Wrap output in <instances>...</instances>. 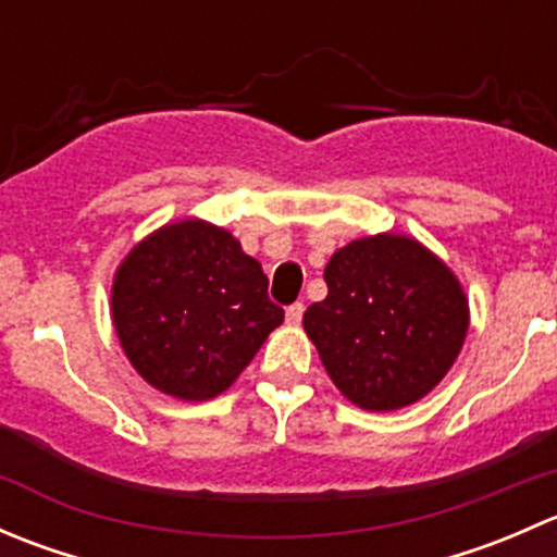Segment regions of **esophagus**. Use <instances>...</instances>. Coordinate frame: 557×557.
<instances>
[{"mask_svg":"<svg viewBox=\"0 0 557 557\" xmlns=\"http://www.w3.org/2000/svg\"><path fill=\"white\" fill-rule=\"evenodd\" d=\"M301 314H305V305H301V301H294V305L285 310V320L296 325V323H301Z\"/></svg>","mask_w":557,"mask_h":557,"instance_id":"obj_1","label":"esophagus"}]
</instances>
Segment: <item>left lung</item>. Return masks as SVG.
Instances as JSON below:
<instances>
[{"label": "left lung", "mask_w": 557, "mask_h": 557, "mask_svg": "<svg viewBox=\"0 0 557 557\" xmlns=\"http://www.w3.org/2000/svg\"><path fill=\"white\" fill-rule=\"evenodd\" d=\"M305 312L325 372L352 404L391 412L423 398L458 358L469 301L434 252L398 234L356 239L325 267Z\"/></svg>", "instance_id": "obj_1"}]
</instances>
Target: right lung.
I'll return each mask as SVG.
<instances>
[{
  "label": "right lung",
  "mask_w": 557,
  "mask_h": 557,
  "mask_svg": "<svg viewBox=\"0 0 557 557\" xmlns=\"http://www.w3.org/2000/svg\"><path fill=\"white\" fill-rule=\"evenodd\" d=\"M269 280L237 239L180 221L139 243L112 283V323L132 367L159 391L205 401L226 391L283 323Z\"/></svg>",
  "instance_id": "obj_1"
}]
</instances>
